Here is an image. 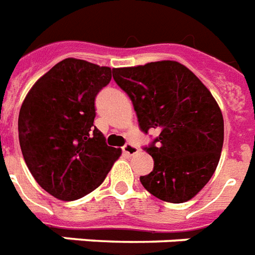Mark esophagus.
Segmentation results:
<instances>
[{
    "label": "esophagus",
    "mask_w": 255,
    "mask_h": 255,
    "mask_svg": "<svg viewBox=\"0 0 255 255\" xmlns=\"http://www.w3.org/2000/svg\"><path fill=\"white\" fill-rule=\"evenodd\" d=\"M137 151H139V148H137L135 144H132V143H126V144L123 146V152L129 156L137 154Z\"/></svg>",
    "instance_id": "34e87169"
}]
</instances>
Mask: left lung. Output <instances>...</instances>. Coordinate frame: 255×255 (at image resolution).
<instances>
[{
	"mask_svg": "<svg viewBox=\"0 0 255 255\" xmlns=\"http://www.w3.org/2000/svg\"><path fill=\"white\" fill-rule=\"evenodd\" d=\"M133 104L139 127L159 135L144 147L154 159L144 189L167 203L195 197L216 170L224 140L222 111L205 85L174 60L113 69Z\"/></svg>",
	"mask_w": 255,
	"mask_h": 255,
	"instance_id": "8db88e82",
	"label": "left lung"
}]
</instances>
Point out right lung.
<instances>
[{
    "instance_id": "obj_1",
    "label": "right lung",
    "mask_w": 255,
    "mask_h": 255,
    "mask_svg": "<svg viewBox=\"0 0 255 255\" xmlns=\"http://www.w3.org/2000/svg\"><path fill=\"white\" fill-rule=\"evenodd\" d=\"M113 70L67 58L36 81L18 115V140L36 182L63 201L99 188L122 150L94 127L96 96Z\"/></svg>"
}]
</instances>
